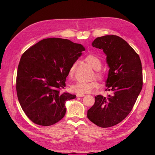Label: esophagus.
<instances>
[{"label": "esophagus", "instance_id": "esophagus-1", "mask_svg": "<svg viewBox=\"0 0 155 155\" xmlns=\"http://www.w3.org/2000/svg\"><path fill=\"white\" fill-rule=\"evenodd\" d=\"M85 95L84 94H77V97H84Z\"/></svg>", "mask_w": 155, "mask_h": 155}]
</instances>
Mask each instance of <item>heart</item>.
<instances>
[{
  "instance_id": "b5f03b06",
  "label": "heart",
  "mask_w": 155,
  "mask_h": 155,
  "mask_svg": "<svg viewBox=\"0 0 155 155\" xmlns=\"http://www.w3.org/2000/svg\"><path fill=\"white\" fill-rule=\"evenodd\" d=\"M85 60L91 65V66L95 70H99L101 69L102 63L101 60L97 56L90 54H88L85 58ZM76 63H73L70 66L68 75L69 77H72L76 68ZM97 77L99 78H101V73H97ZM98 86V84L95 81H92L90 82H77L75 84L71 85V90L77 94H87L92 92L94 89Z\"/></svg>"
}]
</instances>
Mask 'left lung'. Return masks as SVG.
<instances>
[{"label": "left lung", "instance_id": "1", "mask_svg": "<svg viewBox=\"0 0 155 155\" xmlns=\"http://www.w3.org/2000/svg\"><path fill=\"white\" fill-rule=\"evenodd\" d=\"M93 47L101 49L106 55L109 67L105 81V91L112 95L95 97L87 117L101 127L120 123L131 111L143 87L142 65L140 56L125 40L116 35L97 38Z\"/></svg>", "mask_w": 155, "mask_h": 155}]
</instances>
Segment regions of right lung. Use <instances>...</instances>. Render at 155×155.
Listing matches in <instances>:
<instances>
[{"label": "right lung", "mask_w": 155, "mask_h": 155, "mask_svg": "<svg viewBox=\"0 0 155 155\" xmlns=\"http://www.w3.org/2000/svg\"><path fill=\"white\" fill-rule=\"evenodd\" d=\"M85 48L66 39L51 38L35 44L22 55L16 91L21 106L34 123L48 126L66 113V102L75 95L60 93L66 86L68 70Z\"/></svg>", "instance_id": "add662e5"}]
</instances>
